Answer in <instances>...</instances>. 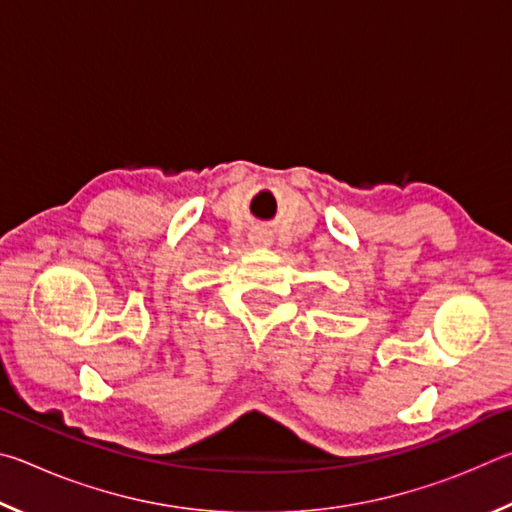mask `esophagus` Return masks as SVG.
Wrapping results in <instances>:
<instances>
[{
    "label": "esophagus",
    "instance_id": "1",
    "mask_svg": "<svg viewBox=\"0 0 512 512\" xmlns=\"http://www.w3.org/2000/svg\"><path fill=\"white\" fill-rule=\"evenodd\" d=\"M250 244L268 246V244H271V235H268L266 230H257V232H253V235H250Z\"/></svg>",
    "mask_w": 512,
    "mask_h": 512
}]
</instances>
